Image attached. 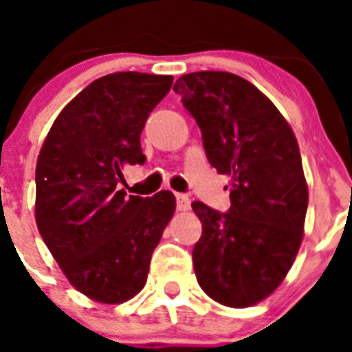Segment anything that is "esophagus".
<instances>
[{"instance_id":"34e87169","label":"esophagus","mask_w":352,"mask_h":352,"mask_svg":"<svg viewBox=\"0 0 352 352\" xmlns=\"http://www.w3.org/2000/svg\"><path fill=\"white\" fill-rule=\"evenodd\" d=\"M176 208H178L179 211H186L188 208H190V197L185 194H178L176 195Z\"/></svg>"}]
</instances>
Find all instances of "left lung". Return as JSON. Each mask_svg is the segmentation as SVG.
<instances>
[{"label":"left lung","instance_id":"8db88e82","mask_svg":"<svg viewBox=\"0 0 352 352\" xmlns=\"http://www.w3.org/2000/svg\"><path fill=\"white\" fill-rule=\"evenodd\" d=\"M174 91L197 121L208 162L231 176L227 213L192 203L203 223L195 276L214 301L250 307L280 285L303 239L309 188L296 138L268 96L234 74H186Z\"/></svg>","mask_w":352,"mask_h":352}]
</instances>
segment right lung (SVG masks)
Segmentation results:
<instances>
[{"instance_id": "1", "label": "right lung", "mask_w": 352, "mask_h": 352, "mask_svg": "<svg viewBox=\"0 0 352 352\" xmlns=\"http://www.w3.org/2000/svg\"><path fill=\"white\" fill-rule=\"evenodd\" d=\"M173 76L116 72L93 80L56 118L36 162V226L70 284L100 303L144 287L176 199L126 195L123 167L144 164L141 132Z\"/></svg>"}]
</instances>
